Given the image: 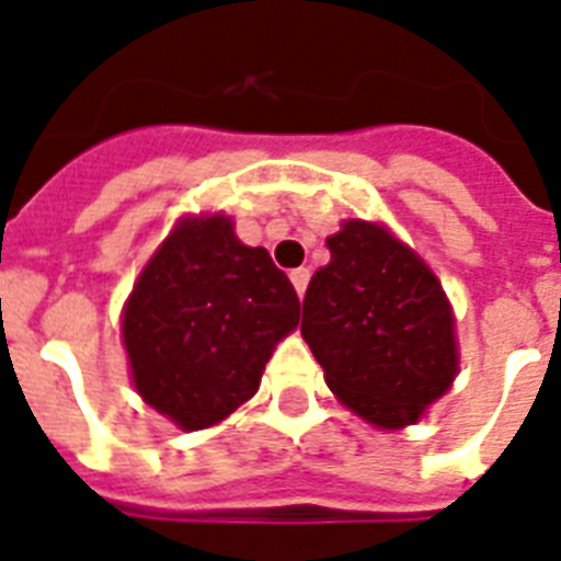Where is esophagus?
I'll list each match as a JSON object with an SVG mask.
<instances>
[{
    "mask_svg": "<svg viewBox=\"0 0 561 561\" xmlns=\"http://www.w3.org/2000/svg\"><path fill=\"white\" fill-rule=\"evenodd\" d=\"M308 279H310L308 267H296V271H290V282H294V288H296V294H299V299H302L305 290H308Z\"/></svg>",
    "mask_w": 561,
    "mask_h": 561,
    "instance_id": "34e87169",
    "label": "esophagus"
}]
</instances>
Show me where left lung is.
<instances>
[{
  "label": "left lung",
  "mask_w": 561,
  "mask_h": 561,
  "mask_svg": "<svg viewBox=\"0 0 561 561\" xmlns=\"http://www.w3.org/2000/svg\"><path fill=\"white\" fill-rule=\"evenodd\" d=\"M328 251L302 302V336L324 382L370 425H413L459 370L448 296L385 225L347 219Z\"/></svg>",
  "instance_id": "1"
}]
</instances>
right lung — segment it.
<instances>
[{
  "label": "right lung",
  "instance_id": "1",
  "mask_svg": "<svg viewBox=\"0 0 561 561\" xmlns=\"http://www.w3.org/2000/svg\"><path fill=\"white\" fill-rule=\"evenodd\" d=\"M299 324V296L265 248L228 216H185L139 273L122 310L130 379L182 431H202L259 390L279 339Z\"/></svg>",
  "mask_w": 561,
  "mask_h": 561
}]
</instances>
